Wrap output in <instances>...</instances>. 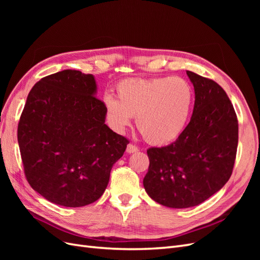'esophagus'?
I'll return each mask as SVG.
<instances>
[{"label": "esophagus", "instance_id": "obj_1", "mask_svg": "<svg viewBox=\"0 0 260 260\" xmlns=\"http://www.w3.org/2000/svg\"><path fill=\"white\" fill-rule=\"evenodd\" d=\"M125 151H127V153H129V154H132V153L138 152L139 148L136 145H133V144H128L127 145V149H125Z\"/></svg>", "mask_w": 260, "mask_h": 260}]
</instances>
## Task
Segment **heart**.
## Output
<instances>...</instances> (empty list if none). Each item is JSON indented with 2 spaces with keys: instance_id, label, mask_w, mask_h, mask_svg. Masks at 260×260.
Wrapping results in <instances>:
<instances>
[{
  "instance_id": "1",
  "label": "heart",
  "mask_w": 260,
  "mask_h": 260,
  "mask_svg": "<svg viewBox=\"0 0 260 260\" xmlns=\"http://www.w3.org/2000/svg\"><path fill=\"white\" fill-rule=\"evenodd\" d=\"M116 95L105 94L108 120L123 133L137 117L141 135L152 145H166L184 132L194 106L191 83L180 77L124 79L116 85Z\"/></svg>"
}]
</instances>
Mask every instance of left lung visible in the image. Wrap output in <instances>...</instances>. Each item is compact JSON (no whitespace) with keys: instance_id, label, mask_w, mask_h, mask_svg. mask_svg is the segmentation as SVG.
Returning <instances> with one entry per match:
<instances>
[{"instance_id":"left-lung-1","label":"left lung","mask_w":260,"mask_h":260,"mask_svg":"<svg viewBox=\"0 0 260 260\" xmlns=\"http://www.w3.org/2000/svg\"><path fill=\"white\" fill-rule=\"evenodd\" d=\"M186 75L195 93L191 120L174 143L147 149L143 179L149 198L170 208L198 206L221 190L239 142L238 118L224 90L195 73Z\"/></svg>"}]
</instances>
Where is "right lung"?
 Here are the masks:
<instances>
[{"label": "right lung", "instance_id": "add662e5", "mask_svg": "<svg viewBox=\"0 0 260 260\" xmlns=\"http://www.w3.org/2000/svg\"><path fill=\"white\" fill-rule=\"evenodd\" d=\"M93 75L66 69L31 89L18 123V144L29 184L45 200L82 207L106 190L114 164L129 141L105 123Z\"/></svg>", "mask_w": 260, "mask_h": 260}]
</instances>
